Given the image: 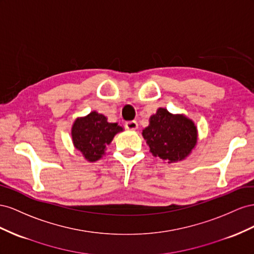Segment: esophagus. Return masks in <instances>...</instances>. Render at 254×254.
I'll return each mask as SVG.
<instances>
[{
  "instance_id": "34e87169",
  "label": "esophagus",
  "mask_w": 254,
  "mask_h": 254,
  "mask_svg": "<svg viewBox=\"0 0 254 254\" xmlns=\"http://www.w3.org/2000/svg\"><path fill=\"white\" fill-rule=\"evenodd\" d=\"M125 127L127 129H136L137 127H138V123H137L136 121H127L125 123Z\"/></svg>"
}]
</instances>
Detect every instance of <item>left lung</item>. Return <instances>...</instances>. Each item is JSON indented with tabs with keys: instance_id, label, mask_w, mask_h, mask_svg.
<instances>
[{
	"instance_id": "8db88e82",
	"label": "left lung",
	"mask_w": 254,
	"mask_h": 254,
	"mask_svg": "<svg viewBox=\"0 0 254 254\" xmlns=\"http://www.w3.org/2000/svg\"><path fill=\"white\" fill-rule=\"evenodd\" d=\"M142 136L155 157L176 163L190 154L198 133L192 120L161 107L150 117V125L142 131Z\"/></svg>"
}]
</instances>
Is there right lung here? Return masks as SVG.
<instances>
[{
	"label": "right lung",
	"mask_w": 254,
	"mask_h": 254,
	"mask_svg": "<svg viewBox=\"0 0 254 254\" xmlns=\"http://www.w3.org/2000/svg\"><path fill=\"white\" fill-rule=\"evenodd\" d=\"M123 131L118 123L107 121L104 115L91 112L85 117L77 118L71 129L74 147L82 152L88 162H97L105 153L107 144L114 136Z\"/></svg>",
	"instance_id": "right-lung-1"
}]
</instances>
